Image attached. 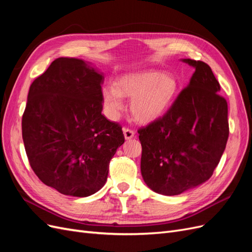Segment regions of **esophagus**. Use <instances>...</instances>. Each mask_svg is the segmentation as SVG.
Here are the masks:
<instances>
[{
	"label": "esophagus",
	"instance_id": "esophagus-1",
	"mask_svg": "<svg viewBox=\"0 0 252 252\" xmlns=\"http://www.w3.org/2000/svg\"><path fill=\"white\" fill-rule=\"evenodd\" d=\"M123 132H124V136H125L126 140H130L134 136V131L131 130V129H129V128H124Z\"/></svg>",
	"mask_w": 252,
	"mask_h": 252
}]
</instances>
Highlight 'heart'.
Instances as JSON below:
<instances>
[{"instance_id": "1", "label": "heart", "mask_w": 252, "mask_h": 252, "mask_svg": "<svg viewBox=\"0 0 252 252\" xmlns=\"http://www.w3.org/2000/svg\"><path fill=\"white\" fill-rule=\"evenodd\" d=\"M180 83L170 72L148 70L129 73L118 79L114 85L102 89L103 104L110 119H117L124 107L123 96L131 97L130 111L141 123L159 118L177 97Z\"/></svg>"}]
</instances>
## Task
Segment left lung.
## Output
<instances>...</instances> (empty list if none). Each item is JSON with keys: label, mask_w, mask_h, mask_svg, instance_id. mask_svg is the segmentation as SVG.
Instances as JSON below:
<instances>
[{"label": "left lung", "mask_w": 252, "mask_h": 252, "mask_svg": "<svg viewBox=\"0 0 252 252\" xmlns=\"http://www.w3.org/2000/svg\"><path fill=\"white\" fill-rule=\"evenodd\" d=\"M182 61L195 69L187 87L162 118L138 130L143 180L164 195L209 180L229 135L227 102L211 68L202 61Z\"/></svg>", "instance_id": "8db88e82"}]
</instances>
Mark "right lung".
Listing matches in <instances>:
<instances>
[{
  "label": "right lung",
  "instance_id": "obj_1",
  "mask_svg": "<svg viewBox=\"0 0 252 252\" xmlns=\"http://www.w3.org/2000/svg\"><path fill=\"white\" fill-rule=\"evenodd\" d=\"M104 77L90 63L59 58L29 88L22 136L32 170L60 193L89 196L107 181L125 138L102 114Z\"/></svg>",
  "mask_w": 252,
  "mask_h": 252
}]
</instances>
